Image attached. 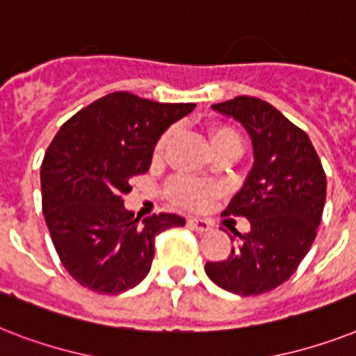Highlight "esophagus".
Listing matches in <instances>:
<instances>
[{"label":"esophagus","instance_id":"obj_1","mask_svg":"<svg viewBox=\"0 0 356 356\" xmlns=\"http://www.w3.org/2000/svg\"><path fill=\"white\" fill-rule=\"evenodd\" d=\"M188 227L193 228V230H197V232H208V230L212 228V223H210V221H207V219L190 218L188 219Z\"/></svg>","mask_w":356,"mask_h":356}]
</instances>
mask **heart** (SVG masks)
<instances>
[{
	"label": "heart",
	"instance_id": "1",
	"mask_svg": "<svg viewBox=\"0 0 356 356\" xmlns=\"http://www.w3.org/2000/svg\"><path fill=\"white\" fill-rule=\"evenodd\" d=\"M172 129L166 131L164 135H161V138L155 144V155H161L166 148V144L170 143V138H172ZM227 143H236L241 146V137H239V133L236 131L234 128H216L212 131V144L213 146H218V144H227ZM168 195L172 201L175 203L183 204V207H190V208H201L213 197V195H218L219 186L213 183H204V181H197V179L192 177H175L172 183L168 184Z\"/></svg>",
	"mask_w": 356,
	"mask_h": 356
}]
</instances>
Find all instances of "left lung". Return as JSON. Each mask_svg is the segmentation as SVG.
Masks as SVG:
<instances>
[{
  "label": "left lung",
  "mask_w": 356,
  "mask_h": 356,
  "mask_svg": "<svg viewBox=\"0 0 356 356\" xmlns=\"http://www.w3.org/2000/svg\"><path fill=\"white\" fill-rule=\"evenodd\" d=\"M212 108L243 124L254 166L223 212L247 218L250 232L234 234L239 243L230 256L204 270L228 293L256 296L287 282L309 252L325 204V172L307 133L273 104L236 97Z\"/></svg>",
  "instance_id": "obj_1"
}]
</instances>
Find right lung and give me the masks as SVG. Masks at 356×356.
Masks as SVG:
<instances>
[{"label": "right lung", "mask_w": 356, "mask_h": 356, "mask_svg": "<svg viewBox=\"0 0 356 356\" xmlns=\"http://www.w3.org/2000/svg\"><path fill=\"white\" fill-rule=\"evenodd\" d=\"M195 104H161L128 91L98 98L63 124L42 163V204L58 258L82 287L118 294L146 278L155 236L183 227L177 213L138 223L124 208L170 124Z\"/></svg>", "instance_id": "add662e5"}]
</instances>
